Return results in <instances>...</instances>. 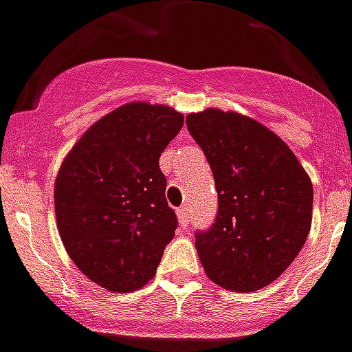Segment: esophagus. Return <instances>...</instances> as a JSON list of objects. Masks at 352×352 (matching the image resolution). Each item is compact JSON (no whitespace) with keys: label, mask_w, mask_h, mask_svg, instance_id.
<instances>
[{"label":"esophagus","mask_w":352,"mask_h":352,"mask_svg":"<svg viewBox=\"0 0 352 352\" xmlns=\"http://www.w3.org/2000/svg\"><path fill=\"white\" fill-rule=\"evenodd\" d=\"M178 219H179V222H182V226H187L188 221H190V215H188L187 206H182V208H178Z\"/></svg>","instance_id":"esophagus-1"}]
</instances>
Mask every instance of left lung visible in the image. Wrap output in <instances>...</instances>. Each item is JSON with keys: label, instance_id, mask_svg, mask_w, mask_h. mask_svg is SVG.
Returning a JSON list of instances; mask_svg holds the SVG:
<instances>
[{"label": "left lung", "instance_id": "8db88e82", "mask_svg": "<svg viewBox=\"0 0 352 352\" xmlns=\"http://www.w3.org/2000/svg\"><path fill=\"white\" fill-rule=\"evenodd\" d=\"M192 139L212 167L219 210L196 231L213 283L254 292L283 274L311 226L314 187L290 147L251 117L208 108L187 116Z\"/></svg>", "mask_w": 352, "mask_h": 352}]
</instances>
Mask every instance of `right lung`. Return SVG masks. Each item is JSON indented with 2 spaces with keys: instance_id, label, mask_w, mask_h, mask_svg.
Segmentation results:
<instances>
[{
  "instance_id": "1",
  "label": "right lung",
  "mask_w": 352,
  "mask_h": 352,
  "mask_svg": "<svg viewBox=\"0 0 352 352\" xmlns=\"http://www.w3.org/2000/svg\"><path fill=\"white\" fill-rule=\"evenodd\" d=\"M182 126L170 107L128 103L90 126L60 167V239L78 269L107 290L144 287L173 240L178 219L158 160Z\"/></svg>"
}]
</instances>
